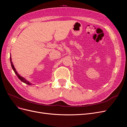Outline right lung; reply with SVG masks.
I'll return each mask as SVG.
<instances>
[{
  "instance_id": "obj_1",
  "label": "right lung",
  "mask_w": 127,
  "mask_h": 127,
  "mask_svg": "<svg viewBox=\"0 0 127 127\" xmlns=\"http://www.w3.org/2000/svg\"><path fill=\"white\" fill-rule=\"evenodd\" d=\"M10 63H11V67H12V69H13V70L14 71L15 73V74H16V75H17V76L18 77V78L19 79H20L22 82H23V83H25L26 84H27V85H33V84H32V83H31L29 81H28V80H27L25 78H24V77H23L21 76L20 75H19V74H18V72H17L16 71V69H15V67H14V64H13V63H12V61H11V55H10Z\"/></svg>"
}]
</instances>
